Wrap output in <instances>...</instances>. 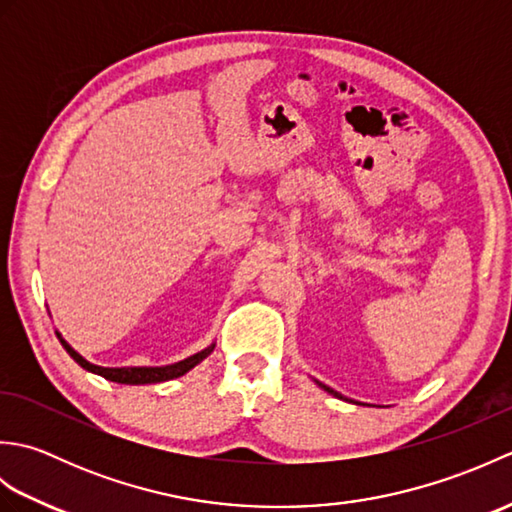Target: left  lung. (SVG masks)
I'll return each instance as SVG.
<instances>
[{"instance_id":"obj_1","label":"left lung","mask_w":512,"mask_h":512,"mask_svg":"<svg viewBox=\"0 0 512 512\" xmlns=\"http://www.w3.org/2000/svg\"><path fill=\"white\" fill-rule=\"evenodd\" d=\"M323 389H325V391H330V394H334L336 398H341V394H336V391H334V389H330V387H325V385H323Z\"/></svg>"}]
</instances>
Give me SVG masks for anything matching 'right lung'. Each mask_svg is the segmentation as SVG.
<instances>
[{
  "label": "right lung",
  "mask_w": 512,
  "mask_h": 512,
  "mask_svg": "<svg viewBox=\"0 0 512 512\" xmlns=\"http://www.w3.org/2000/svg\"><path fill=\"white\" fill-rule=\"evenodd\" d=\"M61 345L68 350V354L74 358L76 363H79L83 369H88V372L99 374L107 380H112V383H121V385H147V383H162V380H171V378H178L182 374H187L189 369H193L200 361H204L206 356L213 352V347H206V350L193 354L189 358H184L180 363H173V365H165V367H99V365H92L85 361L81 354H76L72 347L61 339Z\"/></svg>",
  "instance_id": "obj_1"
}]
</instances>
